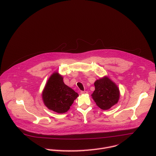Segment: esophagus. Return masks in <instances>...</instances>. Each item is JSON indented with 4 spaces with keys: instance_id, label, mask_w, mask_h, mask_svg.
<instances>
[{
    "instance_id": "1",
    "label": "esophagus",
    "mask_w": 156,
    "mask_h": 156,
    "mask_svg": "<svg viewBox=\"0 0 156 156\" xmlns=\"http://www.w3.org/2000/svg\"><path fill=\"white\" fill-rule=\"evenodd\" d=\"M81 94H87V91H81Z\"/></svg>"
}]
</instances>
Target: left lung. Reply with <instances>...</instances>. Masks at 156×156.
Wrapping results in <instances>:
<instances>
[{"mask_svg": "<svg viewBox=\"0 0 156 156\" xmlns=\"http://www.w3.org/2000/svg\"><path fill=\"white\" fill-rule=\"evenodd\" d=\"M95 90L91 94L96 105L102 110H108L116 104L120 98L119 89L107 76L96 80Z\"/></svg>", "mask_w": 156, "mask_h": 156, "instance_id": "obj_1", "label": "left lung"}]
</instances>
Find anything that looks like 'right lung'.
<instances>
[{"instance_id": "right-lung-1", "label": "right lung", "mask_w": 156, "mask_h": 156, "mask_svg": "<svg viewBox=\"0 0 156 156\" xmlns=\"http://www.w3.org/2000/svg\"><path fill=\"white\" fill-rule=\"evenodd\" d=\"M78 96L77 93L63 83V77L57 72L50 76L42 94L44 105L58 114L67 112Z\"/></svg>"}]
</instances>
